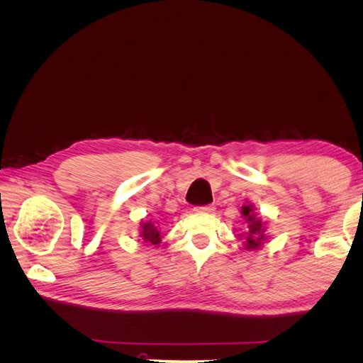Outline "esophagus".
<instances>
[{"label":"esophagus","mask_w":363,"mask_h":363,"mask_svg":"<svg viewBox=\"0 0 363 363\" xmlns=\"http://www.w3.org/2000/svg\"><path fill=\"white\" fill-rule=\"evenodd\" d=\"M196 211H201V212H207V213H211V212H213V211H215V207H213L212 204H206V206H200V207H196Z\"/></svg>","instance_id":"1"}]
</instances>
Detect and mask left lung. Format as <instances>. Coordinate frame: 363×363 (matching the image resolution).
Listing matches in <instances>:
<instances>
[{"mask_svg": "<svg viewBox=\"0 0 363 363\" xmlns=\"http://www.w3.org/2000/svg\"><path fill=\"white\" fill-rule=\"evenodd\" d=\"M242 215L245 216V223H247V248L248 250H256L262 245L263 240V228H262V221L260 218L255 215L252 212L251 206H244L242 207Z\"/></svg>", "mask_w": 363, "mask_h": 363, "instance_id": "left-lung-1", "label": "left lung"}]
</instances>
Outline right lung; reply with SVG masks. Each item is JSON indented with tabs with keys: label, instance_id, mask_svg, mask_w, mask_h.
I'll list each match as a JSON object with an SVG mask.
<instances>
[{
	"label": "right lung",
	"instance_id": "add662e5",
	"mask_svg": "<svg viewBox=\"0 0 363 363\" xmlns=\"http://www.w3.org/2000/svg\"><path fill=\"white\" fill-rule=\"evenodd\" d=\"M142 232L140 236L145 239V242H151V244H159L160 242V233L157 227L152 223H142Z\"/></svg>",
	"mask_w": 363,
	"mask_h": 363
}]
</instances>
